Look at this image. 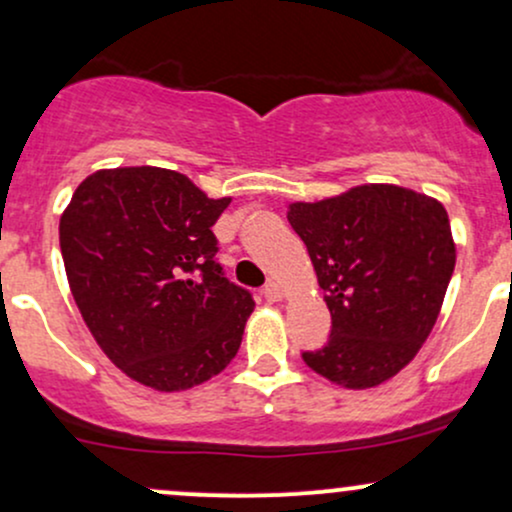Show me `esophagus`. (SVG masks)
Returning <instances> with one entry per match:
<instances>
[{
	"mask_svg": "<svg viewBox=\"0 0 512 512\" xmlns=\"http://www.w3.org/2000/svg\"><path fill=\"white\" fill-rule=\"evenodd\" d=\"M263 297H266L268 302H280L283 300V290H280L278 283H268L263 287Z\"/></svg>",
	"mask_w": 512,
	"mask_h": 512,
	"instance_id": "obj_1",
	"label": "esophagus"
}]
</instances>
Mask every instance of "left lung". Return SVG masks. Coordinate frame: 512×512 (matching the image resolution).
Listing matches in <instances>:
<instances>
[{"label": "left lung", "mask_w": 512, "mask_h": 512, "mask_svg": "<svg viewBox=\"0 0 512 512\" xmlns=\"http://www.w3.org/2000/svg\"><path fill=\"white\" fill-rule=\"evenodd\" d=\"M331 312L329 341L302 360L346 389L387 382L433 331L455 271L450 217L435 198L389 183L292 203Z\"/></svg>", "instance_id": "obj_1"}]
</instances>
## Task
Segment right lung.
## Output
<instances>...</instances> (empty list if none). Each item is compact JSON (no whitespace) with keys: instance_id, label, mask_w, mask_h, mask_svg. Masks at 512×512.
<instances>
[{"instance_id":"right-lung-1","label":"right lung","mask_w":512,"mask_h":512,"mask_svg":"<svg viewBox=\"0 0 512 512\" xmlns=\"http://www.w3.org/2000/svg\"><path fill=\"white\" fill-rule=\"evenodd\" d=\"M212 200L179 171L101 169L60 217L74 302L103 353L157 392L208 382L232 363L254 297L217 263Z\"/></svg>"}]
</instances>
